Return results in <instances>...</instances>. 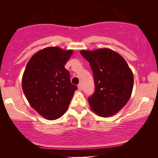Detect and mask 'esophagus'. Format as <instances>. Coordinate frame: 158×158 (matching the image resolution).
<instances>
[{"instance_id":"esophagus-1","label":"esophagus","mask_w":158,"mask_h":158,"mask_svg":"<svg viewBox=\"0 0 158 158\" xmlns=\"http://www.w3.org/2000/svg\"><path fill=\"white\" fill-rule=\"evenodd\" d=\"M77 88H78V90H82V85H81V84H79V85H77Z\"/></svg>"}]
</instances>
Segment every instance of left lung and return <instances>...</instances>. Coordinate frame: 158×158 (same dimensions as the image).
<instances>
[{"mask_svg": "<svg viewBox=\"0 0 158 158\" xmlns=\"http://www.w3.org/2000/svg\"><path fill=\"white\" fill-rule=\"evenodd\" d=\"M89 62L94 77V94L88 99L90 109L103 117L117 113L130 98L133 73L119 54L108 48L81 50Z\"/></svg>", "mask_w": 158, "mask_h": 158, "instance_id": "left-lung-1", "label": "left lung"}]
</instances>
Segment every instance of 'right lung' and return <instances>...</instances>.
<instances>
[{
  "label": "right lung",
  "mask_w": 158,
  "mask_h": 158,
  "mask_svg": "<svg viewBox=\"0 0 158 158\" xmlns=\"http://www.w3.org/2000/svg\"><path fill=\"white\" fill-rule=\"evenodd\" d=\"M73 51L58 47L41 49L28 62L22 88L31 107L48 120H55L68 109L77 86L71 83L64 68Z\"/></svg>",
  "instance_id": "right-lung-1"
}]
</instances>
